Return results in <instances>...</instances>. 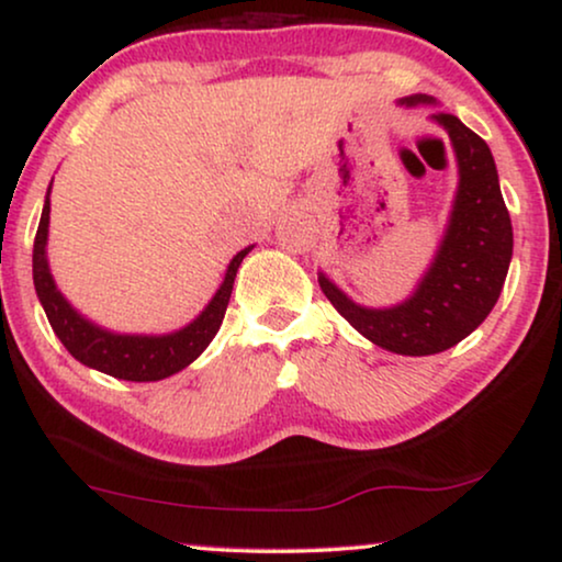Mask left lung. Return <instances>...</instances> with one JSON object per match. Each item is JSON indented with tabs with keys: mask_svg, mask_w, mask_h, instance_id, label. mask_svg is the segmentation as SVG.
Returning <instances> with one entry per match:
<instances>
[{
	"mask_svg": "<svg viewBox=\"0 0 562 562\" xmlns=\"http://www.w3.org/2000/svg\"><path fill=\"white\" fill-rule=\"evenodd\" d=\"M402 104H432L406 97ZM458 156L460 187L448 235L419 289L391 310H366L319 276L329 304L368 340L398 356H435L458 345L488 317L509 271L514 235L494 156L456 114L437 112Z\"/></svg>",
	"mask_w": 562,
	"mask_h": 562,
	"instance_id": "left-lung-1",
	"label": "left lung"
}]
</instances>
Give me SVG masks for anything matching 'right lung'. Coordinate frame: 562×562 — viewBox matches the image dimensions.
Segmentation results:
<instances>
[{"instance_id": "obj_1", "label": "right lung", "mask_w": 562, "mask_h": 562, "mask_svg": "<svg viewBox=\"0 0 562 562\" xmlns=\"http://www.w3.org/2000/svg\"><path fill=\"white\" fill-rule=\"evenodd\" d=\"M50 194V189H48ZM48 214H50V199H45L41 225L35 233L33 245V281L37 299H41L45 314L53 333L64 342V348L79 360V363L97 368L106 375L122 381H160L168 375L179 373L181 368L202 356L212 337L225 319L229 294H233V283L240 268L243 258L248 256L250 248L237 252L229 263L225 281L206 310L199 317L187 325L179 333L148 337V335H114L106 329L91 325L74 310L71 304L60 296V291L53 283V276L48 271V260H45V240H48Z\"/></svg>"}]
</instances>
